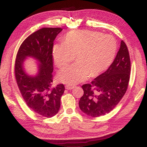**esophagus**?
I'll return each instance as SVG.
<instances>
[{
	"label": "esophagus",
	"mask_w": 147,
	"mask_h": 147,
	"mask_svg": "<svg viewBox=\"0 0 147 147\" xmlns=\"http://www.w3.org/2000/svg\"><path fill=\"white\" fill-rule=\"evenodd\" d=\"M74 88V86H68V85H67L65 86V88L67 89V90H71V89H73Z\"/></svg>",
	"instance_id": "esophagus-1"
}]
</instances>
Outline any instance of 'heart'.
<instances>
[{"instance_id":"b5f03b06","label":"heart","mask_w":147,"mask_h":147,"mask_svg":"<svg viewBox=\"0 0 147 147\" xmlns=\"http://www.w3.org/2000/svg\"><path fill=\"white\" fill-rule=\"evenodd\" d=\"M117 42L112 36L96 31L76 30L66 34L63 44L53 47L56 65L62 68L74 60L76 63L59 72L58 79L69 86L85 81L106 71L114 59Z\"/></svg>"}]
</instances>
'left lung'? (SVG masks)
I'll return each instance as SVG.
<instances>
[{"label": "left lung", "mask_w": 147, "mask_h": 147, "mask_svg": "<svg viewBox=\"0 0 147 147\" xmlns=\"http://www.w3.org/2000/svg\"><path fill=\"white\" fill-rule=\"evenodd\" d=\"M131 62L128 47L124 41L113 63L91 84L82 86L84 94L79 107L92 117H98L110 112L121 101L128 89Z\"/></svg>", "instance_id": "8db88e82"}]
</instances>
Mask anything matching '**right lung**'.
<instances>
[{
  "instance_id": "obj_1",
  "label": "right lung",
  "mask_w": 147,
  "mask_h": 147,
  "mask_svg": "<svg viewBox=\"0 0 147 147\" xmlns=\"http://www.w3.org/2000/svg\"><path fill=\"white\" fill-rule=\"evenodd\" d=\"M61 28H43L24 39L17 53L14 73L22 96L30 108L45 117H52L60 108V99L64 93L63 84L53 86L54 41ZM26 56L40 61L39 73L29 77L23 70L22 64Z\"/></svg>"
}]
</instances>
